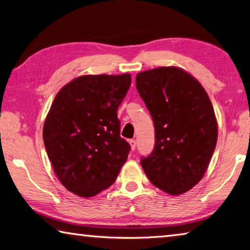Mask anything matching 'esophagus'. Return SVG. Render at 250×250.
<instances>
[{
  "label": "esophagus",
  "instance_id": "34e87169",
  "mask_svg": "<svg viewBox=\"0 0 250 250\" xmlns=\"http://www.w3.org/2000/svg\"><path fill=\"white\" fill-rule=\"evenodd\" d=\"M129 145L130 148H132V150H135V148H136V141H135V139H130Z\"/></svg>",
  "mask_w": 250,
  "mask_h": 250
}]
</instances>
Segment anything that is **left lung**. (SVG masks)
<instances>
[{
	"instance_id": "8db88e82",
	"label": "left lung",
	"mask_w": 250,
	"mask_h": 250,
	"mask_svg": "<svg viewBox=\"0 0 250 250\" xmlns=\"http://www.w3.org/2000/svg\"><path fill=\"white\" fill-rule=\"evenodd\" d=\"M136 87L155 125V148L143 157L150 182L171 195L191 190L203 178L217 142L211 100L196 79L178 67L139 72Z\"/></svg>"
}]
</instances>
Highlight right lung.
Wrapping results in <instances>:
<instances>
[{
  "label": "right lung",
  "mask_w": 250,
  "mask_h": 250,
  "mask_svg": "<svg viewBox=\"0 0 250 250\" xmlns=\"http://www.w3.org/2000/svg\"><path fill=\"white\" fill-rule=\"evenodd\" d=\"M130 81L129 73L78 77L51 104L42 129L46 151L59 181L78 196L107 189L127 160L117 108Z\"/></svg>",
  "instance_id": "add662e5"
}]
</instances>
